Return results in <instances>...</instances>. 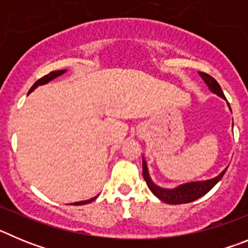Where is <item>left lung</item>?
Masks as SVG:
<instances>
[{"instance_id":"8db88e82","label":"left lung","mask_w":248,"mask_h":248,"mask_svg":"<svg viewBox=\"0 0 248 248\" xmlns=\"http://www.w3.org/2000/svg\"><path fill=\"white\" fill-rule=\"evenodd\" d=\"M199 74H200V77L202 78L203 82H205V84L207 85V88L210 89V92H212L214 94H216V95H218L220 98L226 100L220 84H218L211 76L202 73V72H199ZM227 105H229L230 108L229 103H227ZM230 110H231V108H230ZM232 125H233V124H232ZM226 170L227 168L225 169V170H222L217 176L212 177V179L200 181H190V183L180 184V185L171 187V189H166V187H161V186L156 185V184L153 181L150 174H149L148 163H146L145 157L143 156V175L144 180L148 184L149 189H150V191L153 192L159 200L164 201V202L166 203H170V205H180V203L192 202V201L200 199L201 196L207 194V192H209L210 190L222 179V176L225 175Z\"/></svg>"}]
</instances>
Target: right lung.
I'll use <instances>...</instances> for the list:
<instances>
[{
	"label": "right lung",
	"mask_w": 248,
	"mask_h": 248,
	"mask_svg": "<svg viewBox=\"0 0 248 248\" xmlns=\"http://www.w3.org/2000/svg\"><path fill=\"white\" fill-rule=\"evenodd\" d=\"M65 72H67V69H62V71H54V72H50V73L47 74V76L42 77L41 79H38L36 83H34L33 85H32V88L30 89V92H28V94L32 93V92H33L34 89L37 88V87H39V85L47 84V83H49L50 80L56 79V78H58V77H61V76H62V74H64ZM98 196H99V195H97V196H94L93 199H89V200L78 201V202H74L73 205H85V203H89V202H92V201L95 200V199H97ZM71 205H72V203H71Z\"/></svg>",
	"instance_id": "obj_1"
}]
</instances>
